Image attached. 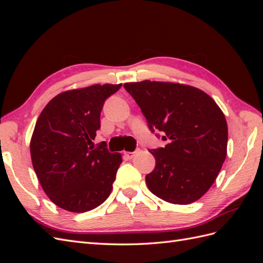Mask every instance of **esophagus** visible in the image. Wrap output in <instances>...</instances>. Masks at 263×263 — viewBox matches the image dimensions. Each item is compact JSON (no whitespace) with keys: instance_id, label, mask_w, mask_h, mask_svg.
Here are the masks:
<instances>
[{"instance_id":"obj_1","label":"esophagus","mask_w":263,"mask_h":263,"mask_svg":"<svg viewBox=\"0 0 263 263\" xmlns=\"http://www.w3.org/2000/svg\"><path fill=\"white\" fill-rule=\"evenodd\" d=\"M138 153H139V149L133 151V153H125V156H126L127 159H133Z\"/></svg>"}]
</instances>
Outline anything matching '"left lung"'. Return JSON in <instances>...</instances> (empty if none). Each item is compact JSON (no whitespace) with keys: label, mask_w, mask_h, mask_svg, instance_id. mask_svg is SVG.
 <instances>
[{"label":"left lung","mask_w":263,"mask_h":263,"mask_svg":"<svg viewBox=\"0 0 263 263\" xmlns=\"http://www.w3.org/2000/svg\"><path fill=\"white\" fill-rule=\"evenodd\" d=\"M144 113L149 128L162 132L164 148L151 150V193L172 204L201 198L216 180L227 156L224 113L209 94L187 84L140 81L124 84Z\"/></svg>","instance_id":"obj_1"}]
</instances>
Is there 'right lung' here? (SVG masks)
Instances as JSON below:
<instances>
[{
	"label": "right lung",
	"mask_w": 263,
	"mask_h": 263,
	"mask_svg": "<svg viewBox=\"0 0 263 263\" xmlns=\"http://www.w3.org/2000/svg\"><path fill=\"white\" fill-rule=\"evenodd\" d=\"M122 84H93L61 92L39 115L30 138V157L44 192L60 209L84 213L112 192L122 155L106 142L95 147L104 101Z\"/></svg>",
	"instance_id": "obj_1"
}]
</instances>
